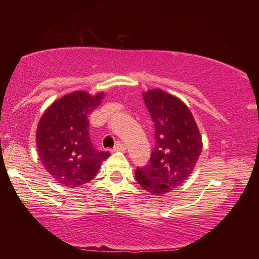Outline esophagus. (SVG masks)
Listing matches in <instances>:
<instances>
[{"label":"esophagus","instance_id":"obj_1","mask_svg":"<svg viewBox=\"0 0 259 259\" xmlns=\"http://www.w3.org/2000/svg\"><path fill=\"white\" fill-rule=\"evenodd\" d=\"M126 150V147L124 144H117L116 146H114V148L112 150V152H124Z\"/></svg>","mask_w":259,"mask_h":259}]
</instances>
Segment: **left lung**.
Segmentation results:
<instances>
[{"label":"left lung","mask_w":259,"mask_h":259,"mask_svg":"<svg viewBox=\"0 0 259 259\" xmlns=\"http://www.w3.org/2000/svg\"><path fill=\"white\" fill-rule=\"evenodd\" d=\"M155 126V147L151 160L137 168L136 181L144 190L160 196L181 186L191 176L202 152V137L190 108L161 89L143 94Z\"/></svg>","instance_id":"8db88e82"}]
</instances>
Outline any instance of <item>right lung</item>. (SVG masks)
<instances>
[{"label":"right lung","instance_id":"1","mask_svg":"<svg viewBox=\"0 0 259 259\" xmlns=\"http://www.w3.org/2000/svg\"><path fill=\"white\" fill-rule=\"evenodd\" d=\"M104 93L75 91L52 103L36 129V147L47 171L63 186L89 183L111 155L98 151L89 136L90 113L102 103Z\"/></svg>","mask_w":259,"mask_h":259}]
</instances>
